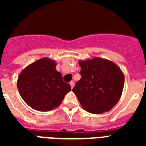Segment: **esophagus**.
I'll list each match as a JSON object with an SVG mask.
<instances>
[{
	"instance_id": "1",
	"label": "esophagus",
	"mask_w": 146,
	"mask_h": 146,
	"mask_svg": "<svg viewBox=\"0 0 146 146\" xmlns=\"http://www.w3.org/2000/svg\"><path fill=\"white\" fill-rule=\"evenodd\" d=\"M70 85L71 89H73V87H74V82H73V81H71V82H70Z\"/></svg>"
}]
</instances>
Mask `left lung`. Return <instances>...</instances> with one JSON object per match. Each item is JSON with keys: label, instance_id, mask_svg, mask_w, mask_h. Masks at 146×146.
<instances>
[{"label": "left lung", "instance_id": "left-lung-1", "mask_svg": "<svg viewBox=\"0 0 146 146\" xmlns=\"http://www.w3.org/2000/svg\"><path fill=\"white\" fill-rule=\"evenodd\" d=\"M82 77L73 89L82 108L100 114L115 106L122 95L124 74L119 66L109 60L94 57L80 60Z\"/></svg>", "mask_w": 146, "mask_h": 146}]
</instances>
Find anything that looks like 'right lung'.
I'll return each instance as SVG.
<instances>
[{"label": "right lung", "instance_id": "add662e5", "mask_svg": "<svg viewBox=\"0 0 146 146\" xmlns=\"http://www.w3.org/2000/svg\"><path fill=\"white\" fill-rule=\"evenodd\" d=\"M56 65L54 60L44 57L28 65L19 73L17 88L22 98L32 108L40 111L53 110L70 91V86L63 81Z\"/></svg>", "mask_w": 146, "mask_h": 146}]
</instances>
